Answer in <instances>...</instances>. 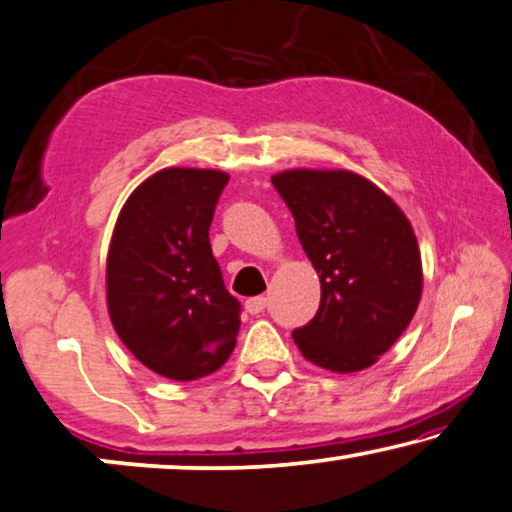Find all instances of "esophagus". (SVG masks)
<instances>
[{"label": "esophagus", "mask_w": 512, "mask_h": 512, "mask_svg": "<svg viewBox=\"0 0 512 512\" xmlns=\"http://www.w3.org/2000/svg\"><path fill=\"white\" fill-rule=\"evenodd\" d=\"M266 304H269V301H266V297H253V299L246 301V311L250 315H259V313H264Z\"/></svg>", "instance_id": "obj_1"}]
</instances>
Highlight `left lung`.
Listing matches in <instances>:
<instances>
[{"instance_id": "obj_1", "label": "left lung", "mask_w": 512, "mask_h": 512, "mask_svg": "<svg viewBox=\"0 0 512 512\" xmlns=\"http://www.w3.org/2000/svg\"><path fill=\"white\" fill-rule=\"evenodd\" d=\"M271 183L290 208L322 287L318 313L292 331L294 343L327 371L369 369L420 304L413 227L380 187L352 171L294 169Z\"/></svg>"}]
</instances>
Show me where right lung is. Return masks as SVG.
I'll use <instances>...</instances> for the list:
<instances>
[{"mask_svg": "<svg viewBox=\"0 0 512 512\" xmlns=\"http://www.w3.org/2000/svg\"><path fill=\"white\" fill-rule=\"evenodd\" d=\"M227 174L164 169L143 181L120 218L106 262L115 331L150 371L197 380L232 355L239 299L227 292L208 229Z\"/></svg>", "mask_w": 512, "mask_h": 512, "instance_id": "obj_1", "label": "right lung"}]
</instances>
